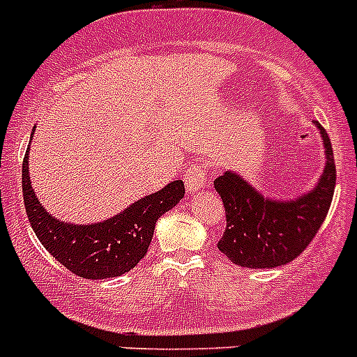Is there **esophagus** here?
I'll return each instance as SVG.
<instances>
[{"label": "esophagus", "instance_id": "1", "mask_svg": "<svg viewBox=\"0 0 357 357\" xmlns=\"http://www.w3.org/2000/svg\"><path fill=\"white\" fill-rule=\"evenodd\" d=\"M185 187L190 194L199 192L202 188L207 187V170H205L204 165H192L188 167L187 172H185Z\"/></svg>", "mask_w": 357, "mask_h": 357}]
</instances>
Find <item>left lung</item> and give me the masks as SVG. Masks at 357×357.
I'll list each match as a JSON object with an SVG mask.
<instances>
[{"label":"left lung","instance_id":"8db88e82","mask_svg":"<svg viewBox=\"0 0 357 357\" xmlns=\"http://www.w3.org/2000/svg\"><path fill=\"white\" fill-rule=\"evenodd\" d=\"M324 146V170L308 192L294 199H271L225 170L214 181L225 208V233L218 249L240 268L271 269L297 259L323 225L335 188V163L326 130L315 123Z\"/></svg>","mask_w":357,"mask_h":357}]
</instances>
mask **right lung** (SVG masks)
<instances>
[{
  "mask_svg": "<svg viewBox=\"0 0 357 357\" xmlns=\"http://www.w3.org/2000/svg\"><path fill=\"white\" fill-rule=\"evenodd\" d=\"M22 188L27 218L43 248L63 268L91 280L121 277L135 268L149 251L155 222L185 196L183 181L176 179L104 222L88 225L62 222L38 202L29 178V149L23 158Z\"/></svg>",
  "mask_w": 357,
  "mask_h": 357,
  "instance_id": "right-lung-1",
  "label": "right lung"
}]
</instances>
